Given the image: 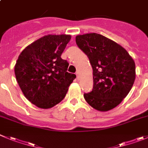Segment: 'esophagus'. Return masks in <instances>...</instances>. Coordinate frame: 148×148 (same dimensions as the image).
<instances>
[{"instance_id":"obj_1","label":"esophagus","mask_w":148,"mask_h":148,"mask_svg":"<svg viewBox=\"0 0 148 148\" xmlns=\"http://www.w3.org/2000/svg\"><path fill=\"white\" fill-rule=\"evenodd\" d=\"M75 75H76V76H77V79L79 80V79H80V74H79V72L77 71L76 73H75Z\"/></svg>"}]
</instances>
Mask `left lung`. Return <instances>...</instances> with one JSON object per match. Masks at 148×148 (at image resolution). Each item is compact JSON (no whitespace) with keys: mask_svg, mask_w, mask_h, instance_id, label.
<instances>
[{"mask_svg":"<svg viewBox=\"0 0 148 148\" xmlns=\"http://www.w3.org/2000/svg\"><path fill=\"white\" fill-rule=\"evenodd\" d=\"M75 42L88 56L93 70V89L84 94L100 112L115 108L128 95L136 78L134 59L124 47L96 33L78 35Z\"/></svg>","mask_w":148,"mask_h":148,"instance_id":"obj_1","label":"left lung"}]
</instances>
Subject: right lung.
I'll return each mask as SVG.
<instances>
[{"instance_id":"1","label":"right lung","mask_w":148,"mask_h":148,"mask_svg":"<svg viewBox=\"0 0 148 148\" xmlns=\"http://www.w3.org/2000/svg\"><path fill=\"white\" fill-rule=\"evenodd\" d=\"M70 35L48 34L27 46L19 56L14 73L25 97L40 108H50L64 98L76 75L67 72L61 58Z\"/></svg>"}]
</instances>
